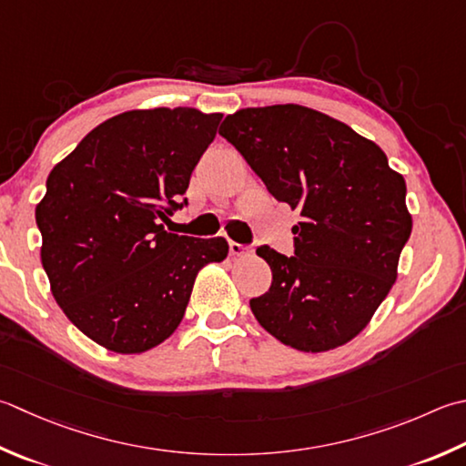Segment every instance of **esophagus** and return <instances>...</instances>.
Instances as JSON below:
<instances>
[{
  "label": "esophagus",
  "mask_w": 466,
  "mask_h": 466,
  "mask_svg": "<svg viewBox=\"0 0 466 466\" xmlns=\"http://www.w3.org/2000/svg\"><path fill=\"white\" fill-rule=\"evenodd\" d=\"M228 248H230V257H246V254L250 252L248 246L238 244V242H234V240L228 242Z\"/></svg>",
  "instance_id": "esophagus-1"
}]
</instances>
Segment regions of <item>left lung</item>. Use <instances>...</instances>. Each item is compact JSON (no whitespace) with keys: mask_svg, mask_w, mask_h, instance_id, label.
I'll use <instances>...</instances> for the list:
<instances>
[{"mask_svg":"<svg viewBox=\"0 0 466 466\" xmlns=\"http://www.w3.org/2000/svg\"><path fill=\"white\" fill-rule=\"evenodd\" d=\"M220 135L300 212L295 257L257 248L272 270L268 293L250 299L257 321L307 353L351 341L396 282L412 232L404 177L376 143L309 106L240 108Z\"/></svg>","mask_w":466,"mask_h":466,"instance_id":"8db88e82","label":"left lung"}]
</instances>
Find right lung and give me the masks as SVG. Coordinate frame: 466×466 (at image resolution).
Returning <instances> with one entry per match:
<instances>
[{"mask_svg": "<svg viewBox=\"0 0 466 466\" xmlns=\"http://www.w3.org/2000/svg\"><path fill=\"white\" fill-rule=\"evenodd\" d=\"M220 113L137 108L95 127L54 166L35 206L42 267L78 329L115 353H143L177 329L198 272L228 257L224 238L163 228L187 204L191 171Z\"/></svg>", "mask_w": 466, "mask_h": 466, "instance_id": "1", "label": "right lung"}]
</instances>
